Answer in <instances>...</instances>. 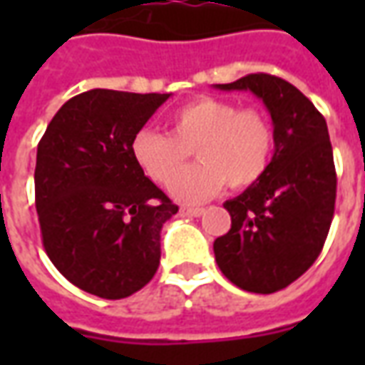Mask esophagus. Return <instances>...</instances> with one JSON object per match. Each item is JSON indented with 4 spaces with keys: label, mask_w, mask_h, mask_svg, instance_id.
Listing matches in <instances>:
<instances>
[{
    "label": "esophagus",
    "mask_w": 365,
    "mask_h": 365,
    "mask_svg": "<svg viewBox=\"0 0 365 365\" xmlns=\"http://www.w3.org/2000/svg\"><path fill=\"white\" fill-rule=\"evenodd\" d=\"M182 215H185V217H199V215H203V207H182Z\"/></svg>",
    "instance_id": "1"
}]
</instances>
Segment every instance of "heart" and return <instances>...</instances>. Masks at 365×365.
I'll use <instances>...</instances> for the list:
<instances>
[{
    "label": "heart",
    "mask_w": 365,
    "mask_h": 365,
    "mask_svg": "<svg viewBox=\"0 0 365 365\" xmlns=\"http://www.w3.org/2000/svg\"><path fill=\"white\" fill-rule=\"evenodd\" d=\"M170 130L144 127L133 136V158L156 183L168 185L196 148L202 162L178 173L170 191L178 201L199 203L221 191L225 183L242 190L266 174L274 154V128L256 109L199 97L168 117Z\"/></svg>",
    "instance_id": "heart-1"
}]
</instances>
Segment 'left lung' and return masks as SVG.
Here are the masks:
<instances>
[{
  "label": "left lung",
  "instance_id": "8db88e82",
  "mask_svg": "<svg viewBox=\"0 0 365 365\" xmlns=\"http://www.w3.org/2000/svg\"><path fill=\"white\" fill-rule=\"evenodd\" d=\"M221 91H252L274 123V156L266 174L225 201L230 230L215 240V260L227 279L250 293H274L303 275L329 235L336 172L327 120L282 78L250 74Z\"/></svg>",
  "mask_w": 365,
  "mask_h": 365
}]
</instances>
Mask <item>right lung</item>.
<instances>
[{
  "label": "right lung",
  "mask_w": 365,
  "mask_h": 365,
  "mask_svg": "<svg viewBox=\"0 0 365 365\" xmlns=\"http://www.w3.org/2000/svg\"><path fill=\"white\" fill-rule=\"evenodd\" d=\"M168 97L83 91L60 107L36 148L44 250L68 282L97 297H128L158 269L160 232L178 205L144 175L130 144Z\"/></svg>",
  "instance_id": "1"
}]
</instances>
